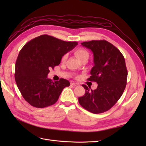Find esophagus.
<instances>
[{"label": "esophagus", "mask_w": 146, "mask_h": 146, "mask_svg": "<svg viewBox=\"0 0 146 146\" xmlns=\"http://www.w3.org/2000/svg\"><path fill=\"white\" fill-rule=\"evenodd\" d=\"M70 84H71V85L73 86H78V84L77 83H75V82H72Z\"/></svg>", "instance_id": "1"}]
</instances>
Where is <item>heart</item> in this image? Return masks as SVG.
I'll return each mask as SVG.
<instances>
[{"label": "heart", "instance_id": "obj_1", "mask_svg": "<svg viewBox=\"0 0 146 146\" xmlns=\"http://www.w3.org/2000/svg\"><path fill=\"white\" fill-rule=\"evenodd\" d=\"M75 55H76L77 58L80 60H82L83 58H86V57H88V58L89 57V53H88V51L85 49L82 48H79L75 51ZM68 54H65L64 55H63L62 58H61V61H62V62H65L68 58Z\"/></svg>", "mask_w": 146, "mask_h": 146}]
</instances>
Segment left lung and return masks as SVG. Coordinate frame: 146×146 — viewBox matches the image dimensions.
Listing matches in <instances>:
<instances>
[{"label":"left lung","instance_id":"8db88e82","mask_svg":"<svg viewBox=\"0 0 146 146\" xmlns=\"http://www.w3.org/2000/svg\"><path fill=\"white\" fill-rule=\"evenodd\" d=\"M81 44L93 53L94 64L88 80L98 84L96 90L83 85L85 94L78 98L79 104L94 114L108 111L120 99L127 79V69L122 53L106 40H92Z\"/></svg>","mask_w":146,"mask_h":146}]
</instances>
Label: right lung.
Listing matches in <instances>:
<instances>
[{
  "label": "right lung",
  "mask_w": 146,
  "mask_h": 146,
  "mask_svg": "<svg viewBox=\"0 0 146 146\" xmlns=\"http://www.w3.org/2000/svg\"><path fill=\"white\" fill-rule=\"evenodd\" d=\"M78 44L42 35L26 43L17 56L15 78L24 99L33 107L42 108L54 105L63 90L70 85L60 78L53 82L47 78L49 69L60 64L63 55Z\"/></svg>",
  "instance_id": "right-lung-1"
}]
</instances>
